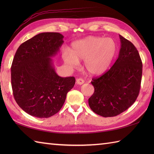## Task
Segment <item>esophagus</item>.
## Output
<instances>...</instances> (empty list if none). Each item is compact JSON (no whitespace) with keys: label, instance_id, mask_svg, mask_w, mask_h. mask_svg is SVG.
I'll return each mask as SVG.
<instances>
[{"label":"esophagus","instance_id":"esophagus-1","mask_svg":"<svg viewBox=\"0 0 154 154\" xmlns=\"http://www.w3.org/2000/svg\"><path fill=\"white\" fill-rule=\"evenodd\" d=\"M76 83L78 85H83L85 83V81L82 79V78H79V79H77L76 80Z\"/></svg>","mask_w":154,"mask_h":154}]
</instances>
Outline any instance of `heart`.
Returning a JSON list of instances; mask_svg holds the SVG:
<instances>
[{
	"label": "heart",
	"instance_id": "1",
	"mask_svg": "<svg viewBox=\"0 0 154 154\" xmlns=\"http://www.w3.org/2000/svg\"><path fill=\"white\" fill-rule=\"evenodd\" d=\"M117 50L116 42L111 38L88 36L73 42L71 50L65 49L63 60L70 69L79 66L84 60V67L89 73L99 75L109 67Z\"/></svg>",
	"mask_w": 154,
	"mask_h": 154
}]
</instances>
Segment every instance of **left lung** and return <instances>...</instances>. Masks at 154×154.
Wrapping results in <instances>:
<instances>
[{"label": "left lung", "instance_id": "obj_1", "mask_svg": "<svg viewBox=\"0 0 154 154\" xmlns=\"http://www.w3.org/2000/svg\"><path fill=\"white\" fill-rule=\"evenodd\" d=\"M119 36L120 50L115 63L91 81L94 92L89 99V106L103 117L117 116L131 106L141 85L142 63L138 51L132 42Z\"/></svg>", "mask_w": 154, "mask_h": 154}]
</instances>
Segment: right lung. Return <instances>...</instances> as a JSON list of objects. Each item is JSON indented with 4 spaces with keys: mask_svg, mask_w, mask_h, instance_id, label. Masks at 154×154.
<instances>
[{
    "mask_svg": "<svg viewBox=\"0 0 154 154\" xmlns=\"http://www.w3.org/2000/svg\"><path fill=\"white\" fill-rule=\"evenodd\" d=\"M63 39L57 32L40 33L22 44L16 52L11 66L13 95L31 116L43 119L57 113L75 83L73 77L57 75L51 58L60 51Z\"/></svg>",
    "mask_w": 154,
    "mask_h": 154,
    "instance_id": "add662e5",
    "label": "right lung"
}]
</instances>
